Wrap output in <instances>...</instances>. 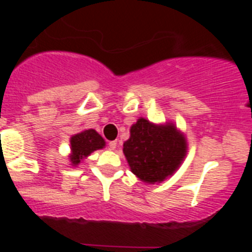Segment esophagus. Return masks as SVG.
Wrapping results in <instances>:
<instances>
[{
	"label": "esophagus",
	"instance_id": "esophagus-1",
	"mask_svg": "<svg viewBox=\"0 0 252 252\" xmlns=\"http://www.w3.org/2000/svg\"><path fill=\"white\" fill-rule=\"evenodd\" d=\"M108 146H110L111 150H116V148H117V141H110Z\"/></svg>",
	"mask_w": 252,
	"mask_h": 252
}]
</instances>
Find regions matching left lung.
<instances>
[{
	"instance_id": "1",
	"label": "left lung",
	"mask_w": 252,
	"mask_h": 252,
	"mask_svg": "<svg viewBox=\"0 0 252 252\" xmlns=\"http://www.w3.org/2000/svg\"><path fill=\"white\" fill-rule=\"evenodd\" d=\"M188 153L184 132L173 121L154 124L140 117L130 127L124 154L130 170L146 184L161 183L179 169Z\"/></svg>"
}]
</instances>
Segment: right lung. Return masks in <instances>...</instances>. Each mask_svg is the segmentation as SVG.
Returning a JSON list of instances; mask_svg holds the SVG:
<instances>
[{
    "label": "right lung",
    "instance_id": "add662e5",
    "mask_svg": "<svg viewBox=\"0 0 252 252\" xmlns=\"http://www.w3.org/2000/svg\"><path fill=\"white\" fill-rule=\"evenodd\" d=\"M70 154L69 165L78 166L84 159L90 157L95 150H101L106 146V141L98 132L93 128L83 130L70 137Z\"/></svg>",
    "mask_w": 252,
    "mask_h": 252
}]
</instances>
